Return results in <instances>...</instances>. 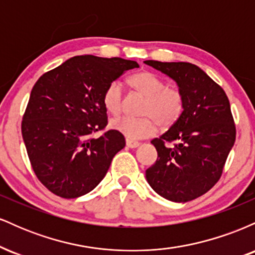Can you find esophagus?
I'll return each mask as SVG.
<instances>
[{"instance_id":"esophagus-1","label":"esophagus","mask_w":255,"mask_h":255,"mask_svg":"<svg viewBox=\"0 0 255 255\" xmlns=\"http://www.w3.org/2000/svg\"><path fill=\"white\" fill-rule=\"evenodd\" d=\"M126 145L129 148H136L140 144L137 141H131V140H126Z\"/></svg>"}]
</instances>
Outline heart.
Here are the masks:
<instances>
[{
  "instance_id": "b5f03b06",
  "label": "heart",
  "mask_w": 255,
  "mask_h": 255,
  "mask_svg": "<svg viewBox=\"0 0 255 255\" xmlns=\"http://www.w3.org/2000/svg\"><path fill=\"white\" fill-rule=\"evenodd\" d=\"M127 83L134 92L145 97L140 114L142 118H119L110 122L114 130L127 140H141L153 135L159 126L168 129L180 120L184 109V97L178 89L166 86L164 79L150 71H141L130 75ZM102 102L105 110L118 116L124 109V91L118 81L105 87Z\"/></svg>"
}]
</instances>
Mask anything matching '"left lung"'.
<instances>
[{"label": "left lung", "instance_id": "left-lung-1", "mask_svg": "<svg viewBox=\"0 0 255 255\" xmlns=\"http://www.w3.org/2000/svg\"><path fill=\"white\" fill-rule=\"evenodd\" d=\"M145 63L176 81L184 97L180 120L151 141L158 157L146 170V180L160 197L187 203L209 192L222 176L236 137L229 99L195 64L152 60ZM168 142L174 146L166 148Z\"/></svg>", "mask_w": 255, "mask_h": 255}]
</instances>
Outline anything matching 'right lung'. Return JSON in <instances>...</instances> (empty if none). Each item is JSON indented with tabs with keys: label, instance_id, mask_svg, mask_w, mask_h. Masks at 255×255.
<instances>
[{
	"label": "right lung",
	"instance_id": "1",
	"mask_svg": "<svg viewBox=\"0 0 255 255\" xmlns=\"http://www.w3.org/2000/svg\"><path fill=\"white\" fill-rule=\"evenodd\" d=\"M135 61L74 56L37 80L21 124L28 158L38 180L51 193L73 199L87 194L107 175L125 136L107 130L105 87Z\"/></svg>",
	"mask_w": 255,
	"mask_h": 255
}]
</instances>
